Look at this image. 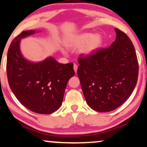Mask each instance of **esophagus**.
<instances>
[{
  "mask_svg": "<svg viewBox=\"0 0 147 147\" xmlns=\"http://www.w3.org/2000/svg\"><path fill=\"white\" fill-rule=\"evenodd\" d=\"M73 68H74V70H75V72H77V68H78V66H77V64H74Z\"/></svg>",
  "mask_w": 147,
  "mask_h": 147,
  "instance_id": "34e87169",
  "label": "esophagus"
}]
</instances>
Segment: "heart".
<instances>
[{"mask_svg":"<svg viewBox=\"0 0 147 147\" xmlns=\"http://www.w3.org/2000/svg\"><path fill=\"white\" fill-rule=\"evenodd\" d=\"M102 43V37L99 34H92L90 32H83L66 38L64 45L68 49L81 48L79 52L83 55H90L99 49Z\"/></svg>","mask_w":147,"mask_h":147,"instance_id":"1","label":"heart"}]
</instances>
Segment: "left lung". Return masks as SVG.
<instances>
[{"instance_id":"left-lung-1","label":"left lung","mask_w":147,"mask_h":147,"mask_svg":"<svg viewBox=\"0 0 147 147\" xmlns=\"http://www.w3.org/2000/svg\"><path fill=\"white\" fill-rule=\"evenodd\" d=\"M109 47L79 56L77 75L87 105L98 112L117 109L130 96L138 81V62L127 35L115 28Z\"/></svg>"}]
</instances>
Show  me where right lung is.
<instances>
[{"mask_svg": "<svg viewBox=\"0 0 147 147\" xmlns=\"http://www.w3.org/2000/svg\"><path fill=\"white\" fill-rule=\"evenodd\" d=\"M35 32L23 31L13 40L7 53V79L22 105L32 112L51 114L62 105L68 80L75 75L73 64H60L52 57L36 63L26 60L20 40Z\"/></svg>", "mask_w": 147, "mask_h": 147, "instance_id": "obj_1", "label": "right lung"}]
</instances>
